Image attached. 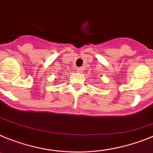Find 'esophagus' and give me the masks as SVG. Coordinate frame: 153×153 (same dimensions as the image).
<instances>
[{
	"instance_id": "obj_1",
	"label": "esophagus",
	"mask_w": 153,
	"mask_h": 153,
	"mask_svg": "<svg viewBox=\"0 0 153 153\" xmlns=\"http://www.w3.org/2000/svg\"><path fill=\"white\" fill-rule=\"evenodd\" d=\"M76 71L79 73L82 72V71H84V68H77Z\"/></svg>"
}]
</instances>
